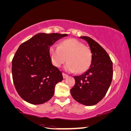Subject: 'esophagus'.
I'll use <instances>...</instances> for the list:
<instances>
[{
    "label": "esophagus",
    "mask_w": 131,
    "mask_h": 131,
    "mask_svg": "<svg viewBox=\"0 0 131 131\" xmlns=\"http://www.w3.org/2000/svg\"><path fill=\"white\" fill-rule=\"evenodd\" d=\"M62 75H63V77H64V79L67 78V77H68V75H67V74H66V73H62Z\"/></svg>",
    "instance_id": "obj_1"
}]
</instances>
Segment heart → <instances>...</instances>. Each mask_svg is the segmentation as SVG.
<instances>
[{
  "instance_id": "b5f03b06",
  "label": "heart",
  "mask_w": 131,
  "mask_h": 131,
  "mask_svg": "<svg viewBox=\"0 0 131 131\" xmlns=\"http://www.w3.org/2000/svg\"><path fill=\"white\" fill-rule=\"evenodd\" d=\"M50 55L53 65L57 68L64 64L67 58L65 69L70 72L83 73L89 68L92 62L90 50L76 39L64 40L58 47L51 46Z\"/></svg>"
}]
</instances>
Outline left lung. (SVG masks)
<instances>
[{
	"label": "left lung",
	"mask_w": 131,
	"mask_h": 131,
	"mask_svg": "<svg viewBox=\"0 0 131 131\" xmlns=\"http://www.w3.org/2000/svg\"><path fill=\"white\" fill-rule=\"evenodd\" d=\"M81 39L88 43L92 52V62L86 72L74 76L75 84L70 89L74 100L85 106L100 102L107 93L113 77V64L109 54L99 43L88 36Z\"/></svg>",
	"instance_id": "8db88e82"
}]
</instances>
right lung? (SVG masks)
<instances>
[{
  "label": "right lung",
  "instance_id": "right-lung-1",
  "mask_svg": "<svg viewBox=\"0 0 131 131\" xmlns=\"http://www.w3.org/2000/svg\"><path fill=\"white\" fill-rule=\"evenodd\" d=\"M67 34L41 33L22 43L12 61L14 85L24 100L41 104L52 98L62 72L51 63L50 47Z\"/></svg>",
  "mask_w": 131,
  "mask_h": 131
}]
</instances>
